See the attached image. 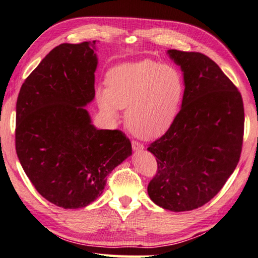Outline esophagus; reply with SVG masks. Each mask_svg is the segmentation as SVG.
Wrapping results in <instances>:
<instances>
[{"mask_svg": "<svg viewBox=\"0 0 258 258\" xmlns=\"http://www.w3.org/2000/svg\"><path fill=\"white\" fill-rule=\"evenodd\" d=\"M131 145H133V149L135 151H141V150L144 149V145L138 143V141H136V140L131 141Z\"/></svg>", "mask_w": 258, "mask_h": 258, "instance_id": "1", "label": "esophagus"}]
</instances>
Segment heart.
Wrapping results in <instances>:
<instances>
[{"label": "heart", "mask_w": 258, "mask_h": 258, "mask_svg": "<svg viewBox=\"0 0 258 258\" xmlns=\"http://www.w3.org/2000/svg\"><path fill=\"white\" fill-rule=\"evenodd\" d=\"M107 88L97 90L99 108L109 118H118L127 108L129 129L143 139L164 135L175 121L183 90L180 71L152 60L123 63L107 73Z\"/></svg>", "instance_id": "obj_1"}]
</instances>
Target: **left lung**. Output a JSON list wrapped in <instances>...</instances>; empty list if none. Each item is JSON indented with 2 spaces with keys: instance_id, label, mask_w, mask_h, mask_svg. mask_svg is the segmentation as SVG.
<instances>
[{
  "instance_id": "left-lung-1",
  "label": "left lung",
  "mask_w": 258,
  "mask_h": 258,
  "mask_svg": "<svg viewBox=\"0 0 258 258\" xmlns=\"http://www.w3.org/2000/svg\"><path fill=\"white\" fill-rule=\"evenodd\" d=\"M168 54L181 68L185 91L171 127L148 147L158 166L148 195L162 208L187 212L216 196L237 166L244 104L238 89L207 55Z\"/></svg>"
}]
</instances>
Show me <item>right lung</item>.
Segmentation results:
<instances>
[{
    "label": "right lung",
    "mask_w": 258,
    "mask_h": 258,
    "mask_svg": "<svg viewBox=\"0 0 258 258\" xmlns=\"http://www.w3.org/2000/svg\"><path fill=\"white\" fill-rule=\"evenodd\" d=\"M96 41L62 43L25 79L17 101L15 149L26 176L46 201L88 206L107 176L131 155L120 130H99L83 108L94 98Z\"/></svg>",
    "instance_id": "1"
}]
</instances>
